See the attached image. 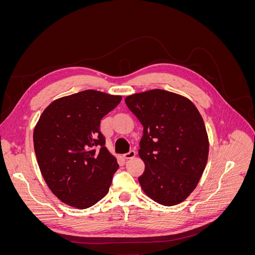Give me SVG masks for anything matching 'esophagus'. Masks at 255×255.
<instances>
[{"label": "esophagus", "mask_w": 255, "mask_h": 255, "mask_svg": "<svg viewBox=\"0 0 255 255\" xmlns=\"http://www.w3.org/2000/svg\"><path fill=\"white\" fill-rule=\"evenodd\" d=\"M135 156H136V152L134 150H130L129 152L123 154V157H125L126 159H130V158H133Z\"/></svg>", "instance_id": "esophagus-1"}]
</instances>
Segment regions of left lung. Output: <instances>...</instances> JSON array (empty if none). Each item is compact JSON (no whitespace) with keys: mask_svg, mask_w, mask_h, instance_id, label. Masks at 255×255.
I'll return each instance as SVG.
<instances>
[{"mask_svg":"<svg viewBox=\"0 0 255 255\" xmlns=\"http://www.w3.org/2000/svg\"><path fill=\"white\" fill-rule=\"evenodd\" d=\"M126 103L143 127L138 155L144 194L176 205L195 190L205 169L210 142L201 114L189 99L163 89L128 96Z\"/></svg>","mask_w":255,"mask_h":255,"instance_id":"left-lung-1","label":"left lung"}]
</instances>
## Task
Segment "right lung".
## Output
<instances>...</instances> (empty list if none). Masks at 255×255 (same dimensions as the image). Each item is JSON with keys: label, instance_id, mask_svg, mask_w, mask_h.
Listing matches in <instances>:
<instances>
[{"label": "right lung", "instance_id": "obj_1", "mask_svg": "<svg viewBox=\"0 0 255 255\" xmlns=\"http://www.w3.org/2000/svg\"><path fill=\"white\" fill-rule=\"evenodd\" d=\"M122 97L84 90L54 100L33 134L38 166L61 202L84 210L106 196L119 165L105 146L100 123Z\"/></svg>", "mask_w": 255, "mask_h": 255}]
</instances>
